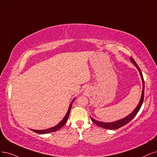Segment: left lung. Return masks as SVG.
<instances>
[{
  "label": "left lung",
  "mask_w": 157,
  "mask_h": 157,
  "mask_svg": "<svg viewBox=\"0 0 157 157\" xmlns=\"http://www.w3.org/2000/svg\"><path fill=\"white\" fill-rule=\"evenodd\" d=\"M130 59L131 60V61L135 64V65L136 66V67L138 68L139 72H140V74L141 75V78H142V83H143V89H142V96H141V99L140 100V102H139L138 105H137V107H136V109L133 111V112L132 113H131L129 115L127 116L125 118L118 120V121H114V122H111V123H105V122H101V121H97L94 120L92 118L90 117L91 120L92 121V122L94 123L95 124H96L98 126H99L100 127H102V128L104 129H118L120 127H123L124 125H126L127 124H128L129 121L134 118L135 116L136 115V114L138 113V112L139 111V110L140 109L141 106L143 103L144 101V78H143V75L142 73L140 71V68L138 66V65L136 64V63L135 62V61L134 60V59L132 57H130Z\"/></svg>",
  "instance_id": "8db88e82"
}]
</instances>
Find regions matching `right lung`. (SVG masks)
Wrapping results in <instances>:
<instances>
[{"instance_id":"right-lung-1","label":"right lung","mask_w":157,"mask_h":157,"mask_svg":"<svg viewBox=\"0 0 157 157\" xmlns=\"http://www.w3.org/2000/svg\"><path fill=\"white\" fill-rule=\"evenodd\" d=\"M74 100L75 99H74V100H72V103H71V105H70L69 109L68 110V112H67V114L65 115V117L63 118V119L57 125H56V126H54L53 127H52V128L47 129H45V130H33V129H31V130L35 132L38 133V134H46V133H49V132H55L56 131H58L59 129H60L61 127L64 125H65L66 124V122H67V121L68 120V118L69 117V114H70V111H71V107H72V103L74 101Z\"/></svg>"}]
</instances>
